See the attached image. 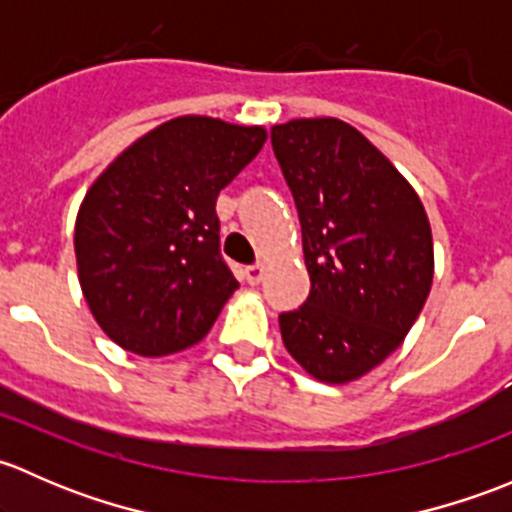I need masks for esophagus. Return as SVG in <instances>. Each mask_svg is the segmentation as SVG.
I'll return each instance as SVG.
<instances>
[{
	"label": "esophagus",
	"mask_w": 512,
	"mask_h": 512,
	"mask_svg": "<svg viewBox=\"0 0 512 512\" xmlns=\"http://www.w3.org/2000/svg\"><path fill=\"white\" fill-rule=\"evenodd\" d=\"M245 280H247V285H260V282L265 280V265H260V262H257V265L245 267Z\"/></svg>",
	"instance_id": "esophagus-1"
}]
</instances>
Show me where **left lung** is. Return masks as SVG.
Returning a JSON list of instances; mask_svg holds the SVG:
<instances>
[{
  "label": "left lung",
  "instance_id": "left-lung-1",
  "mask_svg": "<svg viewBox=\"0 0 512 512\" xmlns=\"http://www.w3.org/2000/svg\"><path fill=\"white\" fill-rule=\"evenodd\" d=\"M302 225L307 302L280 314L287 352L319 381L347 384L401 347L433 282V240L416 190L339 118L272 126Z\"/></svg>",
  "mask_w": 512,
  "mask_h": 512
}]
</instances>
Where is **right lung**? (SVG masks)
I'll return each mask as SVG.
<instances>
[{
    "label": "right lung",
    "instance_id": "obj_1",
    "mask_svg": "<svg viewBox=\"0 0 512 512\" xmlns=\"http://www.w3.org/2000/svg\"><path fill=\"white\" fill-rule=\"evenodd\" d=\"M262 126L180 116L128 146L91 185L74 232L98 327L126 352L198 344L235 292L215 200L265 146Z\"/></svg>",
    "mask_w": 512,
    "mask_h": 512
}]
</instances>
